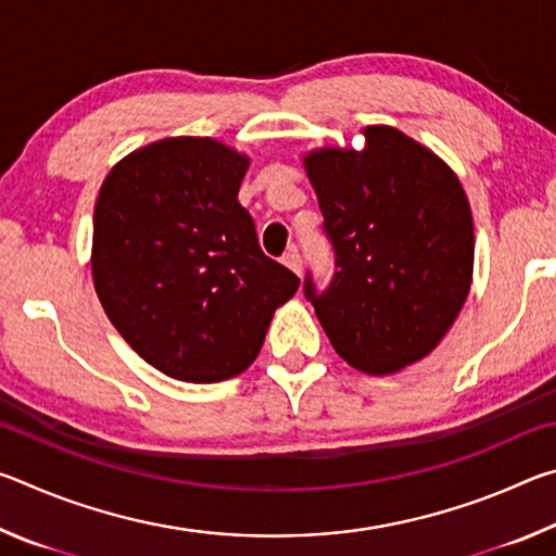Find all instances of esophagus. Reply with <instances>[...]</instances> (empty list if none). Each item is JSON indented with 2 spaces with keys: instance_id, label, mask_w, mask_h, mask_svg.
I'll use <instances>...</instances> for the list:
<instances>
[{
  "instance_id": "obj_1",
  "label": "esophagus",
  "mask_w": 556,
  "mask_h": 556,
  "mask_svg": "<svg viewBox=\"0 0 556 556\" xmlns=\"http://www.w3.org/2000/svg\"><path fill=\"white\" fill-rule=\"evenodd\" d=\"M281 260H285V265L291 271H296V275H301V257H299V250L296 248H289Z\"/></svg>"
}]
</instances>
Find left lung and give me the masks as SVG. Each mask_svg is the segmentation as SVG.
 I'll use <instances>...</instances> for the list:
<instances>
[{
	"mask_svg": "<svg viewBox=\"0 0 556 556\" xmlns=\"http://www.w3.org/2000/svg\"><path fill=\"white\" fill-rule=\"evenodd\" d=\"M368 147L306 156L333 277L304 296L336 353L388 375L437 348L473 271V218L456 174L394 127L365 129Z\"/></svg>",
	"mask_w": 556,
	"mask_h": 556,
	"instance_id": "left-lung-1",
	"label": "left lung"
}]
</instances>
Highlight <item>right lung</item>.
Returning a JSON list of instances; mask_svg holds the SVG:
<instances>
[{
	"label": "right lung",
	"mask_w": 556,
	"mask_h": 556,
	"mask_svg": "<svg viewBox=\"0 0 556 556\" xmlns=\"http://www.w3.org/2000/svg\"><path fill=\"white\" fill-rule=\"evenodd\" d=\"M248 159L162 139L112 168L92 220V279L119 336L168 378L220 382L255 361L299 277L260 248L238 201Z\"/></svg>",
	"instance_id": "obj_1"
}]
</instances>
